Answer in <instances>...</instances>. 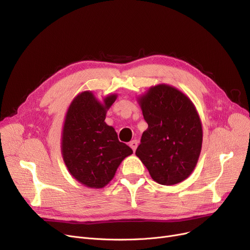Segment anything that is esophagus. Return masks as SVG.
I'll use <instances>...</instances> for the list:
<instances>
[{
  "label": "esophagus",
  "mask_w": 250,
  "mask_h": 250,
  "mask_svg": "<svg viewBox=\"0 0 250 250\" xmlns=\"http://www.w3.org/2000/svg\"><path fill=\"white\" fill-rule=\"evenodd\" d=\"M137 145H138V142L136 141V139H134V141L130 142V144H129V146H130V147L133 149V152H135V149L137 147Z\"/></svg>",
  "instance_id": "1"
}]
</instances>
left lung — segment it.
<instances>
[{
  "label": "left lung",
  "instance_id": "left-lung-1",
  "mask_svg": "<svg viewBox=\"0 0 250 250\" xmlns=\"http://www.w3.org/2000/svg\"><path fill=\"white\" fill-rule=\"evenodd\" d=\"M139 104L147 129L136 156L158 184L183 182L194 170L202 146V126L194 104L168 85L151 88Z\"/></svg>",
  "mask_w": 250,
  "mask_h": 250
}]
</instances>
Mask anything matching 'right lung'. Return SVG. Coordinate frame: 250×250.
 <instances>
[{
    "label": "right lung",
    "instance_id": "add662e5",
    "mask_svg": "<svg viewBox=\"0 0 250 250\" xmlns=\"http://www.w3.org/2000/svg\"><path fill=\"white\" fill-rule=\"evenodd\" d=\"M116 95L98 103L91 92L79 94L69 105L62 132V157L68 171L89 188H104L112 181L123 159L133 152L119 142L105 112Z\"/></svg>",
    "mask_w": 250,
    "mask_h": 250
}]
</instances>
